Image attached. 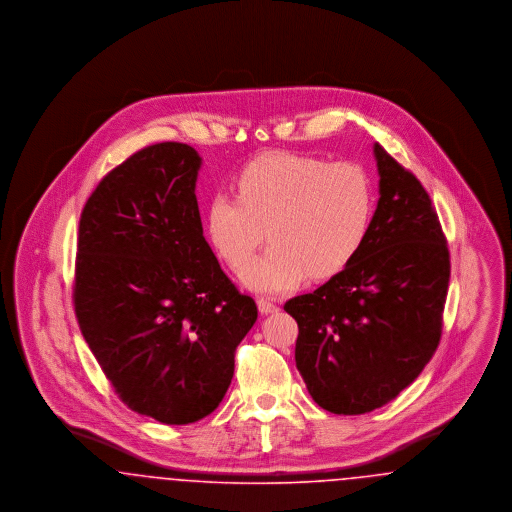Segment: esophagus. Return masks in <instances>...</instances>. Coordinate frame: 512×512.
Here are the masks:
<instances>
[{"label":"esophagus","instance_id":"34e87169","mask_svg":"<svg viewBox=\"0 0 512 512\" xmlns=\"http://www.w3.org/2000/svg\"><path fill=\"white\" fill-rule=\"evenodd\" d=\"M257 307H259L261 315H272V313L278 311V305H274L267 297H259L257 299Z\"/></svg>","mask_w":512,"mask_h":512}]
</instances>
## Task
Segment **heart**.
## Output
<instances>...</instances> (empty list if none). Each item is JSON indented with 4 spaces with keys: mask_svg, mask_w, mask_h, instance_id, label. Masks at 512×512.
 Masks as SVG:
<instances>
[{
    "mask_svg": "<svg viewBox=\"0 0 512 512\" xmlns=\"http://www.w3.org/2000/svg\"><path fill=\"white\" fill-rule=\"evenodd\" d=\"M236 195L207 205L209 242L228 267L242 268L267 238V253L242 272L257 292L293 290L309 274L336 276L363 249L376 209L370 174L353 161L267 153L236 180Z\"/></svg>",
    "mask_w": 512,
    "mask_h": 512,
    "instance_id": "1",
    "label": "heart"
}]
</instances>
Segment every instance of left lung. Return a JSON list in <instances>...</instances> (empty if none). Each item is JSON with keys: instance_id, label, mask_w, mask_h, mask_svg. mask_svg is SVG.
Masks as SVG:
<instances>
[{"instance_id": "obj_1", "label": "left lung", "mask_w": 512, "mask_h": 512, "mask_svg": "<svg viewBox=\"0 0 512 512\" xmlns=\"http://www.w3.org/2000/svg\"><path fill=\"white\" fill-rule=\"evenodd\" d=\"M380 199L363 249L313 293L286 301L295 365L318 407L365 414L390 403L438 349L449 247L413 172L376 144Z\"/></svg>"}]
</instances>
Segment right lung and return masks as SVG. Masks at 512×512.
I'll return each mask as SVG.
<instances>
[{"label": "right lung", "mask_w": 512, "mask_h": 512, "mask_svg": "<svg viewBox=\"0 0 512 512\" xmlns=\"http://www.w3.org/2000/svg\"><path fill=\"white\" fill-rule=\"evenodd\" d=\"M194 147H144L88 197L76 242L74 313L122 403L163 424L219 407L255 301L203 238Z\"/></svg>", "instance_id": "obj_1"}]
</instances>
